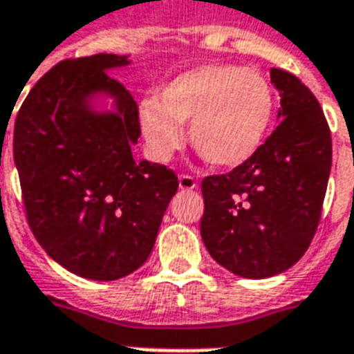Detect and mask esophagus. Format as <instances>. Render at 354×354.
I'll return each mask as SVG.
<instances>
[{
	"label": "esophagus",
	"mask_w": 354,
	"mask_h": 354,
	"mask_svg": "<svg viewBox=\"0 0 354 354\" xmlns=\"http://www.w3.org/2000/svg\"><path fill=\"white\" fill-rule=\"evenodd\" d=\"M178 185L182 191H191V189L196 187V182H194L193 176H189V174H180L178 178Z\"/></svg>",
	"instance_id": "obj_1"
}]
</instances>
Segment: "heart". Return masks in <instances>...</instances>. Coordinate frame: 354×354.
Wrapping results in <instances>:
<instances>
[{
  "label": "heart",
  "mask_w": 354,
  "mask_h": 354,
  "mask_svg": "<svg viewBox=\"0 0 354 354\" xmlns=\"http://www.w3.org/2000/svg\"><path fill=\"white\" fill-rule=\"evenodd\" d=\"M275 95L264 75L209 62L169 80L156 99L139 102V127L152 158L167 161L180 147L182 124L196 152L221 169L244 165L268 138Z\"/></svg>",
  "instance_id": "obj_1"
}]
</instances>
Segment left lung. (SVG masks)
I'll list each match as a JSON object with an SVG mask.
<instances>
[{"label":"left lung","mask_w":354,"mask_h":354,"mask_svg":"<svg viewBox=\"0 0 354 354\" xmlns=\"http://www.w3.org/2000/svg\"><path fill=\"white\" fill-rule=\"evenodd\" d=\"M270 80L281 97L277 128L244 165L202 182V241L216 263L248 279L281 274L307 252L333 161L313 91L283 69H270Z\"/></svg>","instance_id":"1"}]
</instances>
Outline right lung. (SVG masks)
Returning a JSON list of instances; mask_svg holds the SVG:
<instances>
[{
	"mask_svg": "<svg viewBox=\"0 0 354 354\" xmlns=\"http://www.w3.org/2000/svg\"><path fill=\"white\" fill-rule=\"evenodd\" d=\"M128 55L64 60L41 77L14 122V163L36 241L71 274L115 281L149 259L176 174L136 161L138 104L108 71ZM112 98V111H99Z\"/></svg>",
	"mask_w": 354,
	"mask_h": 354,
	"instance_id": "1",
	"label": "right lung"
}]
</instances>
